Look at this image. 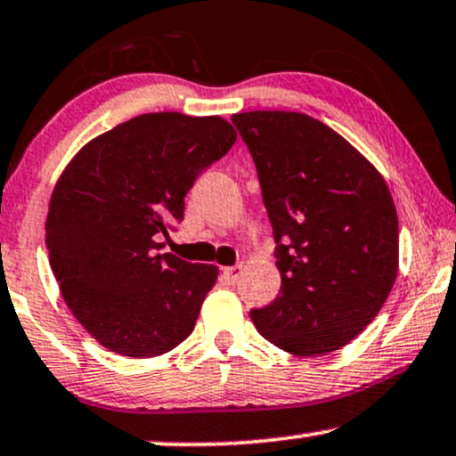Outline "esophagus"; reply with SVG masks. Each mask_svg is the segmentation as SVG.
<instances>
[{"mask_svg":"<svg viewBox=\"0 0 456 456\" xmlns=\"http://www.w3.org/2000/svg\"><path fill=\"white\" fill-rule=\"evenodd\" d=\"M241 271H244V266H241V265L227 266V269H223V275H224V279H227L229 283H235L241 277Z\"/></svg>","mask_w":456,"mask_h":456,"instance_id":"34e87169","label":"esophagus"}]
</instances>
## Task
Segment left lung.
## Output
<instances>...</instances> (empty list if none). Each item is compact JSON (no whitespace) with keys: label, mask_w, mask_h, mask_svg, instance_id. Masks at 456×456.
I'll return each instance as SVG.
<instances>
[{"label":"left lung","mask_w":456,"mask_h":456,"mask_svg":"<svg viewBox=\"0 0 456 456\" xmlns=\"http://www.w3.org/2000/svg\"><path fill=\"white\" fill-rule=\"evenodd\" d=\"M256 165L275 240L279 296L250 317L300 356L352 342L398 273V216L386 181L342 135L302 112L233 114Z\"/></svg>","instance_id":"1"}]
</instances>
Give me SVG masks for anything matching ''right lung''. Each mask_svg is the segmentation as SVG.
<instances>
[{"mask_svg":"<svg viewBox=\"0 0 456 456\" xmlns=\"http://www.w3.org/2000/svg\"><path fill=\"white\" fill-rule=\"evenodd\" d=\"M221 117L142 114L95 137L52 193L50 265L64 302L104 348L165 354L190 338L216 266L160 252L198 175L235 143Z\"/></svg>","mask_w":456,"mask_h":456,"instance_id":"add662e5","label":"right lung"}]
</instances>
